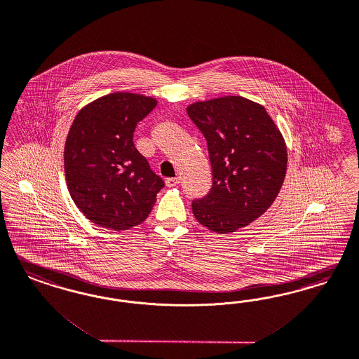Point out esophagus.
<instances>
[{
  "mask_svg": "<svg viewBox=\"0 0 359 359\" xmlns=\"http://www.w3.org/2000/svg\"><path fill=\"white\" fill-rule=\"evenodd\" d=\"M179 183H180V179H179V177H171V179H167V180H165L167 187H176Z\"/></svg>",
  "mask_w": 359,
  "mask_h": 359,
  "instance_id": "esophagus-1",
  "label": "esophagus"
}]
</instances>
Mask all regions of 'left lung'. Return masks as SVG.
I'll use <instances>...</instances> for the list:
<instances>
[{
    "label": "left lung",
    "mask_w": 359,
    "mask_h": 359,
    "mask_svg": "<svg viewBox=\"0 0 359 359\" xmlns=\"http://www.w3.org/2000/svg\"><path fill=\"white\" fill-rule=\"evenodd\" d=\"M187 114L207 140L213 183L192 203L198 223L219 235L262 216L284 184L287 149L265 107L240 95L198 100Z\"/></svg>",
    "instance_id": "8db88e82"
}]
</instances>
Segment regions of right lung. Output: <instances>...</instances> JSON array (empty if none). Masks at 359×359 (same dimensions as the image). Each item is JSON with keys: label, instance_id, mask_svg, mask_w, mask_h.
I'll return each mask as SVG.
<instances>
[{"label": "right lung", "instance_id": "1", "mask_svg": "<svg viewBox=\"0 0 359 359\" xmlns=\"http://www.w3.org/2000/svg\"><path fill=\"white\" fill-rule=\"evenodd\" d=\"M156 104L152 97L118 91L76 114L65 143V176L75 205L91 223L124 231L149 217L164 182L133 137Z\"/></svg>", "mask_w": 359, "mask_h": 359}]
</instances>
